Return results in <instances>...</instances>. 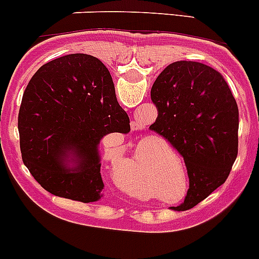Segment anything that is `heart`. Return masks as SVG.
Here are the masks:
<instances>
[{
    "mask_svg": "<svg viewBox=\"0 0 259 259\" xmlns=\"http://www.w3.org/2000/svg\"><path fill=\"white\" fill-rule=\"evenodd\" d=\"M107 141H116V146L120 144V139H118L117 135H109ZM113 144H111L112 147ZM162 148L164 152H161L162 158L167 157H174V155H171L167 147L162 143L160 139L157 138H148L138 147V150L135 152L134 158H133L132 164H130V170L125 171V173L121 174L120 182L121 185L124 186L127 191H132V192H141L144 188V183L142 181V173H143V167L146 165V158H147V152L151 150H155V148ZM176 158V157H174ZM178 161V160H177ZM141 169H139V167ZM153 179L156 181V183L160 185V187L164 188V190H171L176 185V181H174V177L170 174L169 169L164 165H160L158 167H155V170L152 171Z\"/></svg>",
    "mask_w": 259,
    "mask_h": 259,
    "instance_id": "obj_1",
    "label": "heart"
}]
</instances>
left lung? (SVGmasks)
Returning <instances> with one entry per match:
<instances>
[{
  "mask_svg": "<svg viewBox=\"0 0 259 259\" xmlns=\"http://www.w3.org/2000/svg\"><path fill=\"white\" fill-rule=\"evenodd\" d=\"M158 116L150 126L178 151L190 187L173 210H188L222 186L237 156L239 109L220 72L197 62L171 63L151 89Z\"/></svg>",
  "mask_w": 259,
  "mask_h": 259,
  "instance_id": "1",
  "label": "left lung"
}]
</instances>
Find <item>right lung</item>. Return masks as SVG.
I'll return each mask as SVG.
<instances>
[{
  "label": "right lung",
  "instance_id": "obj_1",
  "mask_svg": "<svg viewBox=\"0 0 259 259\" xmlns=\"http://www.w3.org/2000/svg\"><path fill=\"white\" fill-rule=\"evenodd\" d=\"M18 127L25 166L46 191L82 202L103 197L99 144L130 132L111 73L98 58L69 54L44 64L23 94Z\"/></svg>",
  "mask_w": 259,
  "mask_h": 259
}]
</instances>
